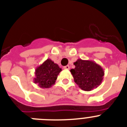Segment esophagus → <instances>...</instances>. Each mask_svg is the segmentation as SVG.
<instances>
[{"label": "esophagus", "instance_id": "obj_1", "mask_svg": "<svg viewBox=\"0 0 127 127\" xmlns=\"http://www.w3.org/2000/svg\"><path fill=\"white\" fill-rule=\"evenodd\" d=\"M64 69H70V67H69V65L64 66Z\"/></svg>", "mask_w": 127, "mask_h": 127}]
</instances>
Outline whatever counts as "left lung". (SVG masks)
Segmentation results:
<instances>
[{
  "instance_id": "8db88e82",
  "label": "left lung",
  "mask_w": 127,
  "mask_h": 127,
  "mask_svg": "<svg viewBox=\"0 0 127 127\" xmlns=\"http://www.w3.org/2000/svg\"><path fill=\"white\" fill-rule=\"evenodd\" d=\"M74 69L70 70L74 82L83 90L91 91L97 88L103 80L102 67L92 60L78 59L74 63Z\"/></svg>"
}]
</instances>
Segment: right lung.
<instances>
[{
	"mask_svg": "<svg viewBox=\"0 0 127 127\" xmlns=\"http://www.w3.org/2000/svg\"><path fill=\"white\" fill-rule=\"evenodd\" d=\"M61 71L58 65L48 58L35 69L33 82L40 88H49L55 83Z\"/></svg>",
	"mask_w": 127,
	"mask_h": 127,
	"instance_id": "add662e5",
	"label": "right lung"
}]
</instances>
